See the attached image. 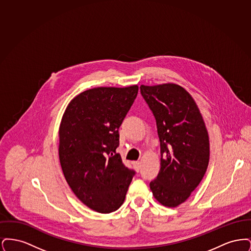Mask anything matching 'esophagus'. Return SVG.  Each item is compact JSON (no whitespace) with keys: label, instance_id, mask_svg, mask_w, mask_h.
Listing matches in <instances>:
<instances>
[{"label":"esophagus","instance_id":"esophagus-1","mask_svg":"<svg viewBox=\"0 0 251 251\" xmlns=\"http://www.w3.org/2000/svg\"><path fill=\"white\" fill-rule=\"evenodd\" d=\"M132 165H133V167H134V169H135L136 171H139V170H140V162H139V161L133 162Z\"/></svg>","mask_w":251,"mask_h":251}]
</instances>
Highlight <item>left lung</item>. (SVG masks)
Returning <instances> with one entry per match:
<instances>
[{
    "label": "left lung",
    "instance_id": "1",
    "mask_svg": "<svg viewBox=\"0 0 251 251\" xmlns=\"http://www.w3.org/2000/svg\"><path fill=\"white\" fill-rule=\"evenodd\" d=\"M140 91L155 118L161 147V168L150 187L158 202L174 208L190 197L205 175L208 131L196 101L179 84H142Z\"/></svg>",
    "mask_w": 251,
    "mask_h": 251
}]
</instances>
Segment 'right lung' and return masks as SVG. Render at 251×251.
<instances>
[{
  "instance_id": "1",
  "label": "right lung",
  "mask_w": 251,
  "mask_h": 251,
  "mask_svg": "<svg viewBox=\"0 0 251 251\" xmlns=\"http://www.w3.org/2000/svg\"><path fill=\"white\" fill-rule=\"evenodd\" d=\"M138 93L127 87H95L73 98L59 127V160L75 196L98 213L118 210L135 172L117 148L119 129Z\"/></svg>"
}]
</instances>
